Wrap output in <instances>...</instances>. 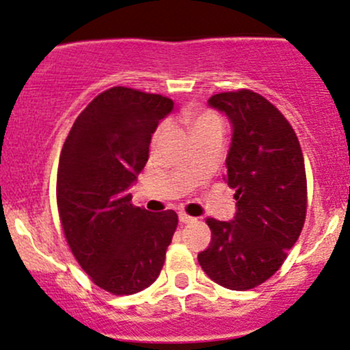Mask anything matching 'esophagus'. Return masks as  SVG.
<instances>
[{
  "mask_svg": "<svg viewBox=\"0 0 350 350\" xmlns=\"http://www.w3.org/2000/svg\"><path fill=\"white\" fill-rule=\"evenodd\" d=\"M178 220H180V221H182V224H190V221H193L195 219H193V217L187 215V213L180 212V213H178Z\"/></svg>",
  "mask_w": 350,
  "mask_h": 350,
  "instance_id": "obj_1",
  "label": "esophagus"
}]
</instances>
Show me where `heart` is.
<instances>
[{
    "label": "heart",
    "mask_w": 350,
    "mask_h": 350,
    "mask_svg": "<svg viewBox=\"0 0 350 350\" xmlns=\"http://www.w3.org/2000/svg\"><path fill=\"white\" fill-rule=\"evenodd\" d=\"M189 123L191 126V130H193L195 135L198 133H204V131H212V130H219L221 131L224 130V123H221L220 116L212 113V111H200V113H193L189 116ZM161 129L159 133H157V138L160 137Z\"/></svg>",
    "instance_id": "1"
}]
</instances>
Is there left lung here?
<instances>
[{"instance_id": "left-lung-1", "label": "left lung", "mask_w": 350, "mask_h": 350, "mask_svg": "<svg viewBox=\"0 0 350 350\" xmlns=\"http://www.w3.org/2000/svg\"><path fill=\"white\" fill-rule=\"evenodd\" d=\"M208 107L232 126L224 180L235 189L234 219H206L212 240L198 264L213 282L247 291L279 270L302 232L307 212L306 167L285 116L250 90L213 95Z\"/></svg>"}]
</instances>
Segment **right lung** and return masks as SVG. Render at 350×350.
<instances>
[{
	"label": "right lung",
	"instance_id": "1",
	"mask_svg": "<svg viewBox=\"0 0 350 350\" xmlns=\"http://www.w3.org/2000/svg\"><path fill=\"white\" fill-rule=\"evenodd\" d=\"M172 110L170 98L115 86L81 111L59 155L56 200L68 245L92 280L115 295L157 280L178 224L174 210L152 213L131 205L129 193Z\"/></svg>",
	"mask_w": 350,
	"mask_h": 350
}]
</instances>
